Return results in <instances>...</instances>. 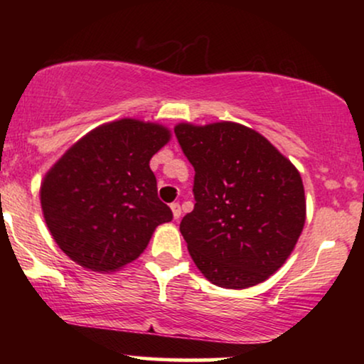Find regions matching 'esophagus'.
Segmentation results:
<instances>
[{
	"instance_id": "esophagus-1",
	"label": "esophagus",
	"mask_w": 364,
	"mask_h": 364,
	"mask_svg": "<svg viewBox=\"0 0 364 364\" xmlns=\"http://www.w3.org/2000/svg\"><path fill=\"white\" fill-rule=\"evenodd\" d=\"M171 210H172V213H173V218H181V215H182V210H181V205H178L177 202H173V203H171Z\"/></svg>"
}]
</instances>
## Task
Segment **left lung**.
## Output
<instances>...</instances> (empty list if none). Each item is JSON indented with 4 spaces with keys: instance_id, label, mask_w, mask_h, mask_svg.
I'll return each mask as SVG.
<instances>
[{
    "instance_id": "left-lung-1",
    "label": "left lung",
    "mask_w": 364,
    "mask_h": 364,
    "mask_svg": "<svg viewBox=\"0 0 364 364\" xmlns=\"http://www.w3.org/2000/svg\"><path fill=\"white\" fill-rule=\"evenodd\" d=\"M192 164L193 210L181 222L192 260L217 287L248 288L280 268L305 225V191L295 166L245 126L173 129Z\"/></svg>"
}]
</instances>
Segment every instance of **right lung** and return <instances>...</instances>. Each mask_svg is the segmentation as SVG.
<instances>
[{
    "instance_id": "obj_1",
    "label": "right lung",
    "mask_w": 364,
    "mask_h": 364,
    "mask_svg": "<svg viewBox=\"0 0 364 364\" xmlns=\"http://www.w3.org/2000/svg\"><path fill=\"white\" fill-rule=\"evenodd\" d=\"M171 134L134 119L74 144L44 177L41 207L59 248L79 265L112 272L136 260L157 225L172 220L149 167Z\"/></svg>"
}]
</instances>
